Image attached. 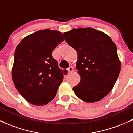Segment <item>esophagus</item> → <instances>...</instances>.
<instances>
[{"mask_svg": "<svg viewBox=\"0 0 133 133\" xmlns=\"http://www.w3.org/2000/svg\"><path fill=\"white\" fill-rule=\"evenodd\" d=\"M67 71H68V74H71L74 72V68L72 66H70L67 68Z\"/></svg>", "mask_w": 133, "mask_h": 133, "instance_id": "obj_1", "label": "esophagus"}]
</instances>
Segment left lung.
I'll use <instances>...</instances> for the list:
<instances>
[{"label": "left lung", "instance_id": "1", "mask_svg": "<svg viewBox=\"0 0 133 133\" xmlns=\"http://www.w3.org/2000/svg\"><path fill=\"white\" fill-rule=\"evenodd\" d=\"M77 53L79 84L73 88L85 102L100 101L112 91L121 71L115 44L105 33L91 27L74 28L63 34Z\"/></svg>", "mask_w": 133, "mask_h": 133}]
</instances>
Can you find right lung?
I'll return each instance as SVG.
<instances>
[{
	"instance_id": "1",
	"label": "right lung",
	"mask_w": 133,
	"mask_h": 133,
	"mask_svg": "<svg viewBox=\"0 0 133 133\" xmlns=\"http://www.w3.org/2000/svg\"><path fill=\"white\" fill-rule=\"evenodd\" d=\"M63 41L60 32L45 29L27 35L17 45L12 81L18 92L30 103L42 106L55 98L63 74L52 53ZM63 72L66 74L67 71Z\"/></svg>"
}]
</instances>
